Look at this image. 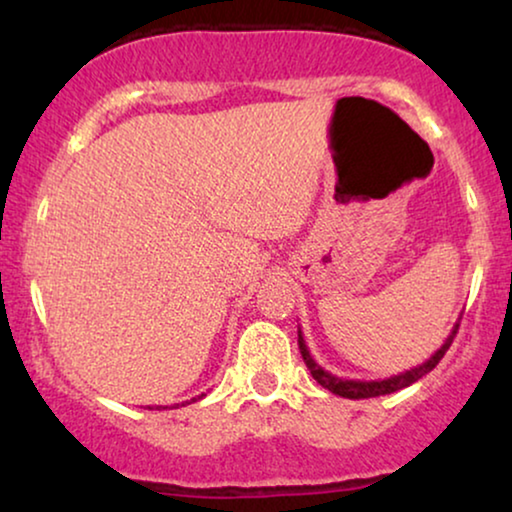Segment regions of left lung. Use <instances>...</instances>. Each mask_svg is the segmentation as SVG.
<instances>
[{"label":"left lung","mask_w":512,"mask_h":512,"mask_svg":"<svg viewBox=\"0 0 512 512\" xmlns=\"http://www.w3.org/2000/svg\"><path fill=\"white\" fill-rule=\"evenodd\" d=\"M457 328H459V324H454L452 333L447 335V340L443 342V345H440L438 352L433 354L429 361H424L422 366H417V368L405 370V373H401V375L387 377V380H370V382H366V380H345V377H335V375H331V373H328V370L321 368L319 363L312 359V354H310V349H307V345H305L303 331H300V328H298V347H300V354H303L305 366L310 368L312 377L321 384V387L328 389V391H333L335 396H342V398H373V396L394 394V391L410 387L412 382L422 380L424 375H429L431 370L438 366L440 359H443L447 349H450L454 335H457Z\"/></svg>","instance_id":"8db88e82"}]
</instances>
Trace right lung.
<instances>
[{"instance_id": "add662e5", "label": "right lung", "mask_w": 512, "mask_h": 512, "mask_svg": "<svg viewBox=\"0 0 512 512\" xmlns=\"http://www.w3.org/2000/svg\"><path fill=\"white\" fill-rule=\"evenodd\" d=\"M202 396H205V394H202ZM202 396H198V398H202ZM191 401H195V398H191ZM186 403H188V401H186ZM177 405H179V403H177ZM158 408H163V405H158ZM149 410H151V408H149Z\"/></svg>"}]
</instances>
